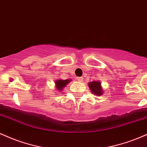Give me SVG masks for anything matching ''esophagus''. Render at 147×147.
Listing matches in <instances>:
<instances>
[{
    "instance_id": "34e87169",
    "label": "esophagus",
    "mask_w": 147,
    "mask_h": 147,
    "mask_svg": "<svg viewBox=\"0 0 147 147\" xmlns=\"http://www.w3.org/2000/svg\"><path fill=\"white\" fill-rule=\"evenodd\" d=\"M77 80L79 81V82H82L84 81V78L82 77H77Z\"/></svg>"
}]
</instances>
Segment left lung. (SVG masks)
Masks as SVG:
<instances>
[{
	"label": "left lung",
	"instance_id": "8db88e82",
	"mask_svg": "<svg viewBox=\"0 0 147 147\" xmlns=\"http://www.w3.org/2000/svg\"><path fill=\"white\" fill-rule=\"evenodd\" d=\"M88 86L90 88L91 92L95 95H102L103 94L102 88L101 86V83L99 82H89Z\"/></svg>",
	"mask_w": 147,
	"mask_h": 147
}]
</instances>
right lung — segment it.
I'll return each mask as SVG.
<instances>
[{
  "instance_id": "right-lung-1",
  "label": "right lung",
  "mask_w": 147,
  "mask_h": 147,
  "mask_svg": "<svg viewBox=\"0 0 147 147\" xmlns=\"http://www.w3.org/2000/svg\"><path fill=\"white\" fill-rule=\"evenodd\" d=\"M71 80L69 79H65V80H63V79H57V80H56V82H55L57 90H58V91H62L63 88L65 87V86L69 84V82Z\"/></svg>"
}]
</instances>
